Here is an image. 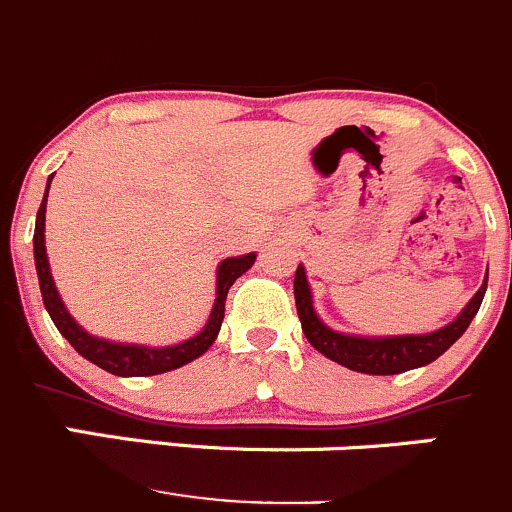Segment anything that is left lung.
<instances>
[{
    "instance_id": "8db88e82",
    "label": "left lung",
    "mask_w": 512,
    "mask_h": 512,
    "mask_svg": "<svg viewBox=\"0 0 512 512\" xmlns=\"http://www.w3.org/2000/svg\"><path fill=\"white\" fill-rule=\"evenodd\" d=\"M485 290H488V277H485L480 290L473 295V300L465 305V310L453 322H448V325L435 332H425V335L360 337L345 335V332L327 327L317 317L315 307H312V292L310 285H307L305 267L297 265L295 272L297 315H300L302 332L310 340V345L325 357H330L332 362H337V365L347 367V370L365 372V375H398V372L430 365L433 360H438L468 330L473 317L478 315Z\"/></svg>"
}]
</instances>
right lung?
Segmentation results:
<instances>
[{"label": "right lung", "instance_id": "obj_1", "mask_svg": "<svg viewBox=\"0 0 512 512\" xmlns=\"http://www.w3.org/2000/svg\"><path fill=\"white\" fill-rule=\"evenodd\" d=\"M52 177L54 175H49L47 180V190H44L42 205H39L37 212V225H34V265H37L39 290H42L44 307H47L49 317H52V322L57 325V330L64 335V340H67L79 355L87 357L89 362H94L97 367H102V370L119 377H147L177 370V367L187 365V362H192L195 357H200L202 352L210 350V345L217 340V332H220L222 327V317H225L227 292H230V287L235 285V280L242 272H247L255 265V252L242 257H227V260L220 262V267H217V297L215 305H212L210 320H207V325L202 327L195 337H190V340L167 347L127 345V342L102 340V337H94L89 335V332H84L82 327L74 322V317L69 315L62 297H59L57 287H54L52 272H49L47 247H44V212H47V195L49 185H52Z\"/></svg>", "mask_w": 512, "mask_h": 512}]
</instances>
